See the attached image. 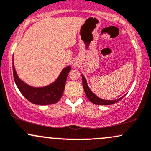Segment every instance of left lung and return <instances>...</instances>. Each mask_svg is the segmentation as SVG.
<instances>
[{
	"label": "left lung",
	"mask_w": 151,
	"mask_h": 151,
	"mask_svg": "<svg viewBox=\"0 0 151 151\" xmlns=\"http://www.w3.org/2000/svg\"><path fill=\"white\" fill-rule=\"evenodd\" d=\"M82 77V84H83V88H84V92H85L86 96L87 98L89 99V100L91 102H92L93 104H97V105H110V104H115L118 102L119 101L122 99L123 97L118 99L116 100H104L101 99L99 98L98 96H96L94 93H92V91L90 90L89 88V86L87 85V82H86L85 78L83 75H81Z\"/></svg>",
	"instance_id": "8db88e82"
}]
</instances>
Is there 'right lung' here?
Returning a JSON list of instances; mask_svg holds the SVG:
<instances>
[{"mask_svg": "<svg viewBox=\"0 0 151 151\" xmlns=\"http://www.w3.org/2000/svg\"><path fill=\"white\" fill-rule=\"evenodd\" d=\"M71 70L70 66L65 67L53 84L47 86L35 88L30 86L19 79L13 62V77L18 89L31 103L37 105H49L57 103L62 97L65 89L67 75Z\"/></svg>", "mask_w": 151, "mask_h": 151, "instance_id": "right-lung-1", "label": "right lung"}]
</instances>
